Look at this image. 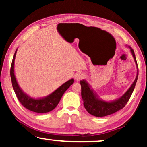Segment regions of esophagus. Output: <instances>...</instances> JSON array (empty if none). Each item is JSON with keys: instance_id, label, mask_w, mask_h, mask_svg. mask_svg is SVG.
I'll return each instance as SVG.
<instances>
[{"instance_id": "1", "label": "esophagus", "mask_w": 147, "mask_h": 147, "mask_svg": "<svg viewBox=\"0 0 147 147\" xmlns=\"http://www.w3.org/2000/svg\"><path fill=\"white\" fill-rule=\"evenodd\" d=\"M84 76H85V74L84 73H82V72H78V73H77L75 75V79L77 81H80V80L83 79Z\"/></svg>"}]
</instances>
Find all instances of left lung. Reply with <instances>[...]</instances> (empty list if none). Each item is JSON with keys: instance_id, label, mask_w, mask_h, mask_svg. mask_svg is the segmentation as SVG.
Listing matches in <instances>:
<instances>
[{"instance_id": "left-lung-1", "label": "left lung", "mask_w": 147, "mask_h": 147, "mask_svg": "<svg viewBox=\"0 0 147 147\" xmlns=\"http://www.w3.org/2000/svg\"><path fill=\"white\" fill-rule=\"evenodd\" d=\"M126 47L129 48L130 53L134 58L136 68H137V73H136L135 80L131 84L130 87L119 98L112 100V101H106V100H102L94 91L93 88H92L86 80H82L80 81V84L82 86V98L84 102V106L88 113L96 117H103V116H108L123 108L129 100L134 91L136 81H137L138 69L133 49L130 46L126 45Z\"/></svg>"}]
</instances>
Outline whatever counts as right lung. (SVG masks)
Segmentation results:
<instances>
[{"label": "right lung", "mask_w": 147, "mask_h": 147, "mask_svg": "<svg viewBox=\"0 0 147 147\" xmlns=\"http://www.w3.org/2000/svg\"><path fill=\"white\" fill-rule=\"evenodd\" d=\"M17 49L15 51L14 54L13 61H12L11 67V78L13 88L14 91L15 92L16 96L21 102L22 105L25 107L27 109L33 111L37 113H47L51 110H53L61 100L63 94L67 90L69 86L72 85L74 82V80L70 79L65 83L60 86L59 88H57L55 91H53L49 95L43 98H32L31 96L23 92V90L20 87L19 84L16 79L15 75V56L17 54Z\"/></svg>", "instance_id": "obj_1"}]
</instances>
